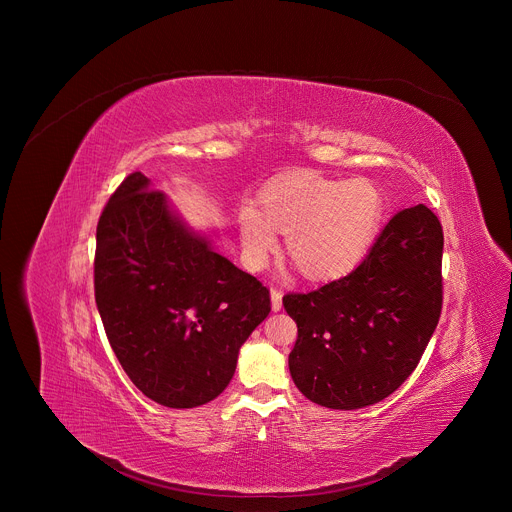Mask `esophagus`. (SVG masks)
Returning a JSON list of instances; mask_svg holds the SVG:
<instances>
[{
	"mask_svg": "<svg viewBox=\"0 0 512 512\" xmlns=\"http://www.w3.org/2000/svg\"><path fill=\"white\" fill-rule=\"evenodd\" d=\"M281 298H283L281 291H279L277 287H273V289H271V308H273V312H279V310H281Z\"/></svg>",
	"mask_w": 512,
	"mask_h": 512,
	"instance_id": "esophagus-1",
	"label": "esophagus"
}]
</instances>
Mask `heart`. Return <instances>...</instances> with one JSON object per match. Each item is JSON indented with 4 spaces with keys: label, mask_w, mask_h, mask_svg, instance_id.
Returning a JSON list of instances; mask_svg holds the SVG:
<instances>
[{
    "label": "heart",
    "mask_w": 512,
    "mask_h": 512,
    "mask_svg": "<svg viewBox=\"0 0 512 512\" xmlns=\"http://www.w3.org/2000/svg\"><path fill=\"white\" fill-rule=\"evenodd\" d=\"M261 210H239L245 257L259 265L273 251L275 231L285 233L289 261L308 279L348 275L369 255L385 214L381 190L364 178L330 180L294 176L261 196Z\"/></svg>",
    "instance_id": "obj_1"
}]
</instances>
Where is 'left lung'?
Segmentation results:
<instances>
[{"mask_svg":"<svg viewBox=\"0 0 512 512\" xmlns=\"http://www.w3.org/2000/svg\"><path fill=\"white\" fill-rule=\"evenodd\" d=\"M444 231L423 204L397 212L362 263L308 294L283 296L298 324L296 387L328 409H360L397 391L442 314Z\"/></svg>","mask_w":512,"mask_h":512,"instance_id":"left-lung-1","label":"left lung"}]
</instances>
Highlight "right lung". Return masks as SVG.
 <instances>
[{
  "label": "right lung",
  "mask_w": 512,
  "mask_h": 512,
  "mask_svg": "<svg viewBox=\"0 0 512 512\" xmlns=\"http://www.w3.org/2000/svg\"><path fill=\"white\" fill-rule=\"evenodd\" d=\"M95 300L131 383L172 409L221 395L239 348L271 312L269 289L218 255L141 172L101 212Z\"/></svg>",
  "instance_id": "1"
}]
</instances>
